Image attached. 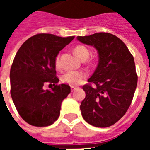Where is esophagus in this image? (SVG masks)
Returning <instances> with one entry per match:
<instances>
[{"label":"esophagus","mask_w":150,"mask_h":150,"mask_svg":"<svg viewBox=\"0 0 150 150\" xmlns=\"http://www.w3.org/2000/svg\"><path fill=\"white\" fill-rule=\"evenodd\" d=\"M75 87H73V86H71V91H73L74 90H75Z\"/></svg>","instance_id":"1"}]
</instances>
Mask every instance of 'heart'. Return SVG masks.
<instances>
[{
    "mask_svg": "<svg viewBox=\"0 0 150 150\" xmlns=\"http://www.w3.org/2000/svg\"><path fill=\"white\" fill-rule=\"evenodd\" d=\"M73 51L75 53V54L79 59H80L83 61H84L86 59H88L90 54L89 50L85 46L83 45H78L76 46L73 50ZM55 67L57 68L60 67V57L58 55L56 57L55 61ZM87 77L86 73L83 71H69L65 72L63 75L61 76V81L62 83H65L71 86H76L81 83L83 81L85 78Z\"/></svg>",
    "mask_w": 150,
    "mask_h": 150,
    "instance_id": "obj_1",
    "label": "heart"
}]
</instances>
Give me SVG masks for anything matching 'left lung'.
I'll return each mask as SVG.
<instances>
[{
	"instance_id": "1",
	"label": "left lung",
	"mask_w": 150,
	"mask_h": 150,
	"mask_svg": "<svg viewBox=\"0 0 150 150\" xmlns=\"http://www.w3.org/2000/svg\"><path fill=\"white\" fill-rule=\"evenodd\" d=\"M80 42L94 46L99 55L96 71L83 86L86 97L80 105L83 118L95 127L112 125L131 104L137 84L134 59L119 38L109 33L78 36Z\"/></svg>"
}]
</instances>
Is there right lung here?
<instances>
[{
	"label": "right lung",
	"mask_w": 150,
	"mask_h": 150,
	"mask_svg": "<svg viewBox=\"0 0 150 150\" xmlns=\"http://www.w3.org/2000/svg\"><path fill=\"white\" fill-rule=\"evenodd\" d=\"M74 38L36 34L26 40L16 54L10 69V93L19 115L31 125L49 126L59 118L62 102L71 88L57 84L59 79L54 61ZM46 82L55 87L44 90Z\"/></svg>",
	"instance_id": "right-lung-1"
}]
</instances>
